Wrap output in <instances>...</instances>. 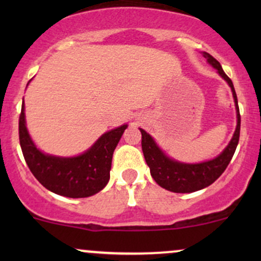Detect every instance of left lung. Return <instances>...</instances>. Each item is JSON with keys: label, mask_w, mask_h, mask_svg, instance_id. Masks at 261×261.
<instances>
[{"label": "left lung", "mask_w": 261, "mask_h": 261, "mask_svg": "<svg viewBox=\"0 0 261 261\" xmlns=\"http://www.w3.org/2000/svg\"><path fill=\"white\" fill-rule=\"evenodd\" d=\"M203 56L207 59L208 64H211L216 68L218 73L228 82L229 87L232 88L233 98H234L236 101L237 119H238L237 120V128L234 135H233V139L230 140L229 145L227 146L222 153L215 160L199 164H185L170 160L157 147L153 139L145 130L140 128L141 134H142L141 146H142V152L143 155H145L146 163L148 164L149 170H151L152 178L154 179L160 187L173 191V193H193V191L201 190V189L211 185L226 170L233 154H234L239 141L241 114H239L238 100H237V94L232 81L224 73L220 62L214 56H211L207 53H203Z\"/></svg>", "instance_id": "obj_1"}]
</instances>
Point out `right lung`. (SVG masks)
Returning <instances> with one entry per match:
<instances>
[{"label":"right lung","instance_id":"right-lung-1","mask_svg":"<svg viewBox=\"0 0 261 261\" xmlns=\"http://www.w3.org/2000/svg\"><path fill=\"white\" fill-rule=\"evenodd\" d=\"M127 125L104 134L79 157L60 158L44 154L35 147L25 127L24 104L19 115V143L33 175L47 190L61 196L88 197L108 184L114 149Z\"/></svg>","mask_w":261,"mask_h":261}]
</instances>
